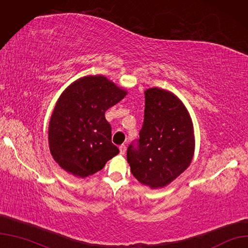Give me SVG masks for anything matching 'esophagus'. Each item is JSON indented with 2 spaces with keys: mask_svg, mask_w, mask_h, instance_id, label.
<instances>
[{
  "mask_svg": "<svg viewBox=\"0 0 248 248\" xmlns=\"http://www.w3.org/2000/svg\"><path fill=\"white\" fill-rule=\"evenodd\" d=\"M119 149H120V154H121V155L122 156L125 155V153H126V146H125V144H122V146H120V148H119Z\"/></svg>",
  "mask_w": 248,
  "mask_h": 248,
  "instance_id": "obj_1",
  "label": "esophagus"
}]
</instances>
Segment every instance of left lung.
Masks as SVG:
<instances>
[{
	"instance_id": "8db88e82",
	"label": "left lung",
	"mask_w": 248,
	"mask_h": 248,
	"mask_svg": "<svg viewBox=\"0 0 248 248\" xmlns=\"http://www.w3.org/2000/svg\"><path fill=\"white\" fill-rule=\"evenodd\" d=\"M144 96L138 148L130 144L127 161L141 185L157 190L190 166L195 152L194 125L184 102L171 91L153 87L144 91Z\"/></svg>"
}]
</instances>
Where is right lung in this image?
Returning <instances> with one entry per match:
<instances>
[{
	"label": "right lung",
	"instance_id": "1",
	"mask_svg": "<svg viewBox=\"0 0 248 248\" xmlns=\"http://www.w3.org/2000/svg\"><path fill=\"white\" fill-rule=\"evenodd\" d=\"M127 90L101 75L74 81L57 99L48 129L50 154L69 174L85 178L119 154L105 113Z\"/></svg>",
	"mask_w": 248,
	"mask_h": 248
}]
</instances>
